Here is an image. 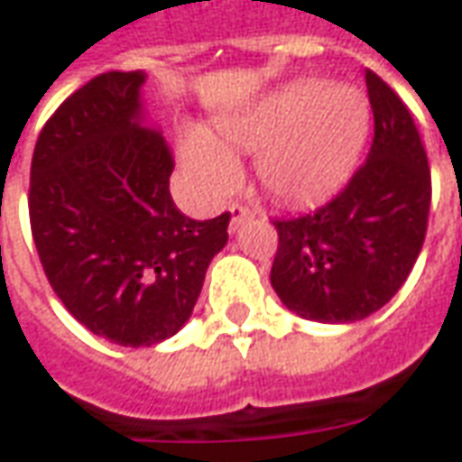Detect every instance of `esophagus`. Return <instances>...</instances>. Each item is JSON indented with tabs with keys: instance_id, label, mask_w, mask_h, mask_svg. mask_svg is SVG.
<instances>
[{
	"instance_id": "esophagus-1",
	"label": "esophagus",
	"mask_w": 462,
	"mask_h": 462,
	"mask_svg": "<svg viewBox=\"0 0 462 462\" xmlns=\"http://www.w3.org/2000/svg\"><path fill=\"white\" fill-rule=\"evenodd\" d=\"M228 211H231V228H234V231H236L238 226L246 224V221H251V218L256 216L251 208H246V206H238V203H234Z\"/></svg>"
}]
</instances>
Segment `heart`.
I'll use <instances>...</instances> for the list:
<instances>
[{
  "label": "heart",
  "instance_id": "b5f03b06",
  "mask_svg": "<svg viewBox=\"0 0 462 462\" xmlns=\"http://www.w3.org/2000/svg\"><path fill=\"white\" fill-rule=\"evenodd\" d=\"M370 103L352 85L299 78L178 140L180 165L200 199L216 200L241 180L236 152H256V176L279 200L310 203L345 183L370 133Z\"/></svg>",
  "mask_w": 462,
  "mask_h": 462
}]
</instances>
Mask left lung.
Returning <instances> with one entry per match:
<instances>
[{"instance_id":"8db88e82","label":"left lung","mask_w":462,"mask_h":462,"mask_svg":"<svg viewBox=\"0 0 462 462\" xmlns=\"http://www.w3.org/2000/svg\"><path fill=\"white\" fill-rule=\"evenodd\" d=\"M374 138L367 161L329 203L273 221L272 286L304 319L359 322L383 310L418 262L430 211V168L407 105L365 72Z\"/></svg>"}]
</instances>
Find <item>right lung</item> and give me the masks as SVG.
I'll return each instance as SVG.
<instances>
[{
    "label": "right lung",
    "mask_w": 462,
    "mask_h": 462,
    "mask_svg": "<svg viewBox=\"0 0 462 462\" xmlns=\"http://www.w3.org/2000/svg\"><path fill=\"white\" fill-rule=\"evenodd\" d=\"M145 72H105L44 123L30 173L32 238L67 311L120 346L190 319L231 213L193 221L171 199L173 158L145 125Z\"/></svg>",
    "instance_id": "right-lung-1"
}]
</instances>
